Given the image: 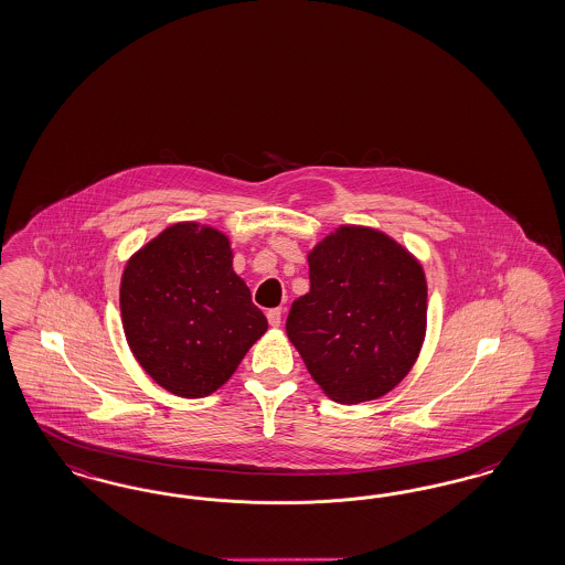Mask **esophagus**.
<instances>
[{"label": "esophagus", "mask_w": 565, "mask_h": 565, "mask_svg": "<svg viewBox=\"0 0 565 565\" xmlns=\"http://www.w3.org/2000/svg\"><path fill=\"white\" fill-rule=\"evenodd\" d=\"M281 309H271V311L267 312V319H269V326L271 328H279L281 326Z\"/></svg>", "instance_id": "esophagus-1"}]
</instances>
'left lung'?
I'll use <instances>...</instances> for the list:
<instances>
[{
  "label": "left lung",
  "mask_w": 565,
  "mask_h": 565,
  "mask_svg": "<svg viewBox=\"0 0 565 565\" xmlns=\"http://www.w3.org/2000/svg\"><path fill=\"white\" fill-rule=\"evenodd\" d=\"M311 290L296 298L288 338L331 401L359 405L396 388L428 328V281L401 242L340 225L309 254Z\"/></svg>",
  "instance_id": "obj_1"
}]
</instances>
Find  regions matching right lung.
<instances>
[{"mask_svg": "<svg viewBox=\"0 0 565 565\" xmlns=\"http://www.w3.org/2000/svg\"><path fill=\"white\" fill-rule=\"evenodd\" d=\"M120 319L141 370L183 398L221 388L269 328L234 271L230 237L195 221L169 225L131 254Z\"/></svg>", "mask_w": 565, "mask_h": 565, "instance_id": "obj_1", "label": "right lung"}]
</instances>
